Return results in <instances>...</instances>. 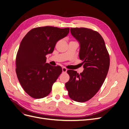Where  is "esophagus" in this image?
<instances>
[{
  "label": "esophagus",
  "instance_id": "34e87169",
  "mask_svg": "<svg viewBox=\"0 0 129 129\" xmlns=\"http://www.w3.org/2000/svg\"><path fill=\"white\" fill-rule=\"evenodd\" d=\"M67 71V69L65 67H62V72L63 73H66Z\"/></svg>",
  "mask_w": 129,
  "mask_h": 129
}]
</instances>
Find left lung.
<instances>
[{"mask_svg":"<svg viewBox=\"0 0 129 129\" xmlns=\"http://www.w3.org/2000/svg\"><path fill=\"white\" fill-rule=\"evenodd\" d=\"M72 36L79 42L80 59L84 68L77 73L68 70L70 79L65 84L70 98L78 102L91 99L99 91L106 78L110 57L103 38L95 30L87 28H71Z\"/></svg>","mask_w":129,"mask_h":129,"instance_id":"1","label":"left lung"}]
</instances>
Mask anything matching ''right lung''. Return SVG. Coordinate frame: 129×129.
I'll use <instances>...</instances> for the list:
<instances>
[{
  "instance_id": "1",
  "label": "right lung",
  "mask_w": 129,
  "mask_h": 129,
  "mask_svg": "<svg viewBox=\"0 0 129 129\" xmlns=\"http://www.w3.org/2000/svg\"><path fill=\"white\" fill-rule=\"evenodd\" d=\"M69 32V28L44 26L26 34L18 50L15 71L25 91L34 99H42L51 92L52 85L62 72L59 66L46 63V55L52 53L56 42Z\"/></svg>"
}]
</instances>
